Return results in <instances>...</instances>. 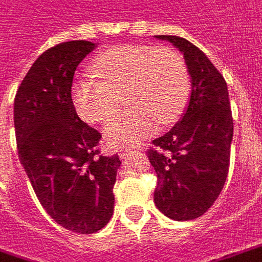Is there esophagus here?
<instances>
[{"instance_id":"obj_1","label":"esophagus","mask_w":262,"mask_h":262,"mask_svg":"<svg viewBox=\"0 0 262 262\" xmlns=\"http://www.w3.org/2000/svg\"><path fill=\"white\" fill-rule=\"evenodd\" d=\"M131 152H133L131 148H121V149H120V158H125V156H128Z\"/></svg>"}]
</instances>
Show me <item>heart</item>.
I'll return each mask as SVG.
<instances>
[{"instance_id": "b5f03b06", "label": "heart", "mask_w": 262, "mask_h": 262, "mask_svg": "<svg viewBox=\"0 0 262 262\" xmlns=\"http://www.w3.org/2000/svg\"><path fill=\"white\" fill-rule=\"evenodd\" d=\"M100 81L88 78L72 85V102L88 123H106L118 108V96L131 107L104 129L110 145L134 144L160 125L176 123L190 96V76L179 53L150 46L112 47L93 61Z\"/></svg>"}]
</instances>
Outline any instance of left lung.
Wrapping results in <instances>:
<instances>
[{
  "mask_svg": "<svg viewBox=\"0 0 262 262\" xmlns=\"http://www.w3.org/2000/svg\"><path fill=\"white\" fill-rule=\"evenodd\" d=\"M183 53L191 76L187 110L174 127L152 141L146 155L158 184L154 201L163 215L191 221L216 201L228 177L233 118L226 81L196 46L179 36H155Z\"/></svg>",
  "mask_w": 262,
  "mask_h": 262,
  "instance_id": "obj_1",
  "label": "left lung"
}]
</instances>
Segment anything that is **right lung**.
Instances as JSON below:
<instances>
[{"label":"right lung","mask_w":262,"mask_h":262,"mask_svg":"<svg viewBox=\"0 0 262 262\" xmlns=\"http://www.w3.org/2000/svg\"><path fill=\"white\" fill-rule=\"evenodd\" d=\"M96 45L72 40L51 47L30 67L13 103L18 155L36 196L60 226L91 234L114 211L118 155L97 149V129L76 114L71 86L76 67Z\"/></svg>","instance_id":"obj_1"}]
</instances>
